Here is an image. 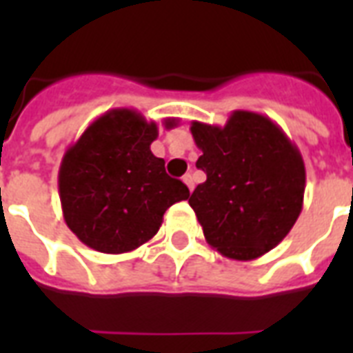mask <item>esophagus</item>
Segmentation results:
<instances>
[{"label": "esophagus", "mask_w": 353, "mask_h": 353, "mask_svg": "<svg viewBox=\"0 0 353 353\" xmlns=\"http://www.w3.org/2000/svg\"><path fill=\"white\" fill-rule=\"evenodd\" d=\"M183 181H185V185L188 187V190L192 192V190H194V177L190 176V174H185V176H183Z\"/></svg>", "instance_id": "esophagus-1"}]
</instances>
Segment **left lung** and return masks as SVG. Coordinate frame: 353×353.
Returning <instances> with one entry per match:
<instances>
[{"mask_svg":"<svg viewBox=\"0 0 353 353\" xmlns=\"http://www.w3.org/2000/svg\"><path fill=\"white\" fill-rule=\"evenodd\" d=\"M196 166L207 181L188 203L205 240L223 256L254 260L284 240L304 203L306 168L295 144L265 115L236 110L225 126L194 121Z\"/></svg>","mask_w":353,"mask_h":353,"instance_id":"left-lung-1","label":"left lung"}]
</instances>
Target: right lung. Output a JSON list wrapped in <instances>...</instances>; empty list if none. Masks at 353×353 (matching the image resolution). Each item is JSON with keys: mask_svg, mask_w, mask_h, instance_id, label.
Wrapping results in <instances>:
<instances>
[{"mask_svg": "<svg viewBox=\"0 0 353 353\" xmlns=\"http://www.w3.org/2000/svg\"><path fill=\"white\" fill-rule=\"evenodd\" d=\"M176 126L166 119L165 128ZM157 124L117 108L93 121L63 154L58 192L63 220L82 243L108 254L152 240L168 207L188 199L187 185L166 174L150 144Z\"/></svg>", "mask_w": 353, "mask_h": 353, "instance_id": "obj_1", "label": "right lung"}]
</instances>
